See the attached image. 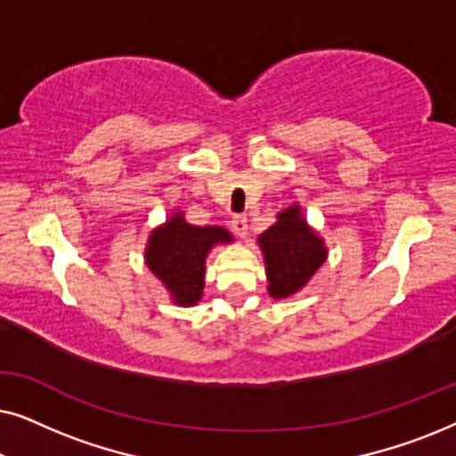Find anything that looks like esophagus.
<instances>
[{
	"instance_id": "esophagus-1",
	"label": "esophagus",
	"mask_w": 456,
	"mask_h": 456,
	"mask_svg": "<svg viewBox=\"0 0 456 456\" xmlns=\"http://www.w3.org/2000/svg\"><path fill=\"white\" fill-rule=\"evenodd\" d=\"M230 226L239 236H247V217L245 216H234L232 220H230Z\"/></svg>"
}]
</instances>
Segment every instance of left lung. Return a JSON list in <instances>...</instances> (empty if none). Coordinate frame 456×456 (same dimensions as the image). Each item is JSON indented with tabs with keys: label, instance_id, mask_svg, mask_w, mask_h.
Instances as JSON below:
<instances>
[{
	"label": "left lung",
	"instance_id": "8db88e82",
	"mask_svg": "<svg viewBox=\"0 0 456 456\" xmlns=\"http://www.w3.org/2000/svg\"><path fill=\"white\" fill-rule=\"evenodd\" d=\"M257 245L264 253L267 292L276 301L301 292L328 259L326 242L309 226L298 203L280 211Z\"/></svg>",
	"mask_w": 456,
	"mask_h": 456
}]
</instances>
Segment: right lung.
I'll return each mask as SVG.
<instances>
[{
    "label": "right lung",
    "instance_id": "obj_1",
    "mask_svg": "<svg viewBox=\"0 0 456 456\" xmlns=\"http://www.w3.org/2000/svg\"><path fill=\"white\" fill-rule=\"evenodd\" d=\"M234 236L224 226H195L184 211L174 209L164 224L149 232L145 265L178 307H192L203 298L205 261L211 248L230 245Z\"/></svg>",
    "mask_w": 456,
    "mask_h": 456
}]
</instances>
